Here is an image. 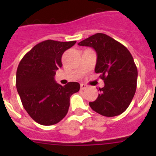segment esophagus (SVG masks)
<instances>
[{
  "instance_id": "esophagus-1",
  "label": "esophagus",
  "mask_w": 156,
  "mask_h": 156,
  "mask_svg": "<svg viewBox=\"0 0 156 156\" xmlns=\"http://www.w3.org/2000/svg\"><path fill=\"white\" fill-rule=\"evenodd\" d=\"M87 87V86L85 84H83V83H81L80 84V89L81 90H86Z\"/></svg>"
}]
</instances>
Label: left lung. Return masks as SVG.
<instances>
[{"label": "left lung", "mask_w": 156, "mask_h": 156, "mask_svg": "<svg viewBox=\"0 0 156 156\" xmlns=\"http://www.w3.org/2000/svg\"><path fill=\"white\" fill-rule=\"evenodd\" d=\"M90 47L97 53L94 71L100 74L105 86L90 108L104 116L122 114L131 102L136 92L137 69L127 48L104 34H96L78 44Z\"/></svg>", "instance_id": "1"}]
</instances>
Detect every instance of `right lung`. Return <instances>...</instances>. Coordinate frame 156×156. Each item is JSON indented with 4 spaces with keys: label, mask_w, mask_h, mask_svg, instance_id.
I'll use <instances>...</instances> for the list:
<instances>
[{
    "label": "right lung",
    "mask_w": 156,
    "mask_h": 156,
    "mask_svg": "<svg viewBox=\"0 0 156 156\" xmlns=\"http://www.w3.org/2000/svg\"><path fill=\"white\" fill-rule=\"evenodd\" d=\"M76 42L43 41L19 62L16 72L18 93L26 111L40 124L51 126L60 122L68 112L71 95L80 88L77 82L62 86L55 80V71L62 66L63 53Z\"/></svg>",
    "instance_id": "1"
}]
</instances>
